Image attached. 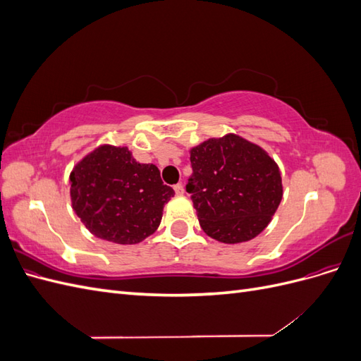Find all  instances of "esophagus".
I'll use <instances>...</instances> for the list:
<instances>
[{
	"label": "esophagus",
	"mask_w": 361,
	"mask_h": 361,
	"mask_svg": "<svg viewBox=\"0 0 361 361\" xmlns=\"http://www.w3.org/2000/svg\"><path fill=\"white\" fill-rule=\"evenodd\" d=\"M174 192H176L178 195H182V194L185 192V188H183V185H182V183H178V185H174Z\"/></svg>",
	"instance_id": "34e87169"
}]
</instances>
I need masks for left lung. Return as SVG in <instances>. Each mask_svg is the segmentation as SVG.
<instances>
[{"mask_svg": "<svg viewBox=\"0 0 361 361\" xmlns=\"http://www.w3.org/2000/svg\"><path fill=\"white\" fill-rule=\"evenodd\" d=\"M190 161L187 192L207 236L239 244L265 231L283 197L280 169L265 149L226 134L191 147Z\"/></svg>", "mask_w": 361, "mask_h": 361, "instance_id": "left-lung-1", "label": "left lung"}]
</instances>
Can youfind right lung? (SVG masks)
Returning <instances> with one entry per match:
<instances>
[{"mask_svg":"<svg viewBox=\"0 0 361 361\" xmlns=\"http://www.w3.org/2000/svg\"><path fill=\"white\" fill-rule=\"evenodd\" d=\"M69 183L72 209L89 232L122 245L154 233L174 195L158 167L137 162L126 146H97L75 164Z\"/></svg>","mask_w":361,"mask_h":361,"instance_id":"right-lung-1","label":"right lung"}]
</instances>
